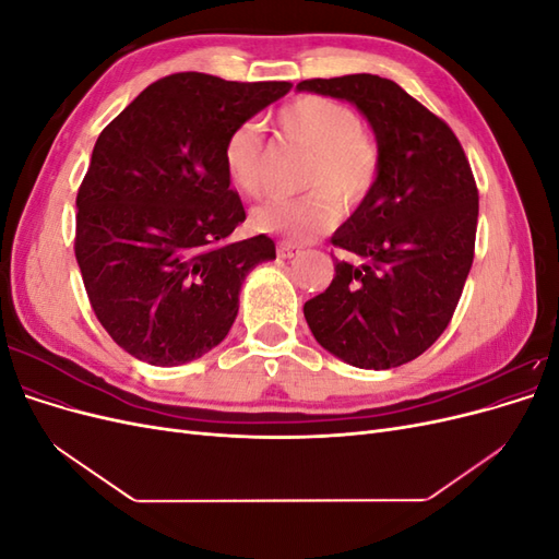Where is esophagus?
Instances as JSON below:
<instances>
[{
	"label": "esophagus",
	"instance_id": "esophagus-1",
	"mask_svg": "<svg viewBox=\"0 0 559 559\" xmlns=\"http://www.w3.org/2000/svg\"><path fill=\"white\" fill-rule=\"evenodd\" d=\"M277 253H280L282 259H294V257H298V253H300V247H296L292 242H280L277 245Z\"/></svg>",
	"mask_w": 559,
	"mask_h": 559
}]
</instances>
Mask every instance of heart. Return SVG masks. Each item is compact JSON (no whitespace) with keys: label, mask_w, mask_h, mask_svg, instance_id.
Masks as SVG:
<instances>
[{"label":"heart","mask_w":559,"mask_h":559,"mask_svg":"<svg viewBox=\"0 0 559 559\" xmlns=\"http://www.w3.org/2000/svg\"><path fill=\"white\" fill-rule=\"evenodd\" d=\"M284 142L310 151L298 198H275L251 212V228L289 242H310L337 222V207L352 210L373 189L378 146L366 138L359 116L329 97L306 95L277 114ZM224 170L235 191L259 198L267 181V148L253 123L235 128L224 144Z\"/></svg>","instance_id":"b5f03b06"}]
</instances>
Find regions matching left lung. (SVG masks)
<instances>
[{"mask_svg":"<svg viewBox=\"0 0 559 559\" xmlns=\"http://www.w3.org/2000/svg\"><path fill=\"white\" fill-rule=\"evenodd\" d=\"M296 91L357 107L373 128V189L333 233L347 253L302 308L314 341L349 366L386 370L417 359L441 335L473 263L478 189L454 132L376 74L300 81Z\"/></svg>","mask_w":559,"mask_h":559,"instance_id":"left-lung-1","label":"left lung"}]
</instances>
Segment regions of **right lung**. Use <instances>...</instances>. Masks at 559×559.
Listing matches in <instances>:
<instances>
[{"mask_svg":"<svg viewBox=\"0 0 559 559\" xmlns=\"http://www.w3.org/2000/svg\"><path fill=\"white\" fill-rule=\"evenodd\" d=\"M292 91L181 72L151 83L99 132L76 195V263L99 324L134 359L179 366L228 335L267 235L230 240L245 207L228 134Z\"/></svg>","mask_w":559,"mask_h":559,"instance_id":"1","label":"right lung"}]
</instances>
